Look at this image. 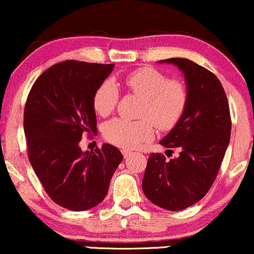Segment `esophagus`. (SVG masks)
Here are the masks:
<instances>
[{
	"label": "esophagus",
	"mask_w": 254,
	"mask_h": 254,
	"mask_svg": "<svg viewBox=\"0 0 254 254\" xmlns=\"http://www.w3.org/2000/svg\"><path fill=\"white\" fill-rule=\"evenodd\" d=\"M122 154H124L125 158H128V156H129V155H132V152H130V151H126V149H124V151H122Z\"/></svg>",
	"instance_id": "34e87169"
}]
</instances>
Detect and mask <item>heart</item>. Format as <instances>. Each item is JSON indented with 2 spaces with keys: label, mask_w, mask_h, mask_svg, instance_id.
<instances>
[{
  "label": "heart",
  "mask_w": 254,
  "mask_h": 254,
  "mask_svg": "<svg viewBox=\"0 0 254 254\" xmlns=\"http://www.w3.org/2000/svg\"><path fill=\"white\" fill-rule=\"evenodd\" d=\"M127 92L142 98L139 117L141 120L113 119L103 127V135L113 145L134 149L151 140L155 126L170 130L183 118L189 103V88L181 80L168 79L153 67H141L122 77ZM118 89L112 81H103L93 95V108L99 117L106 118L117 107Z\"/></svg>",
  "instance_id": "obj_1"
}]
</instances>
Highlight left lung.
Here are the masks:
<instances>
[{"label": "left lung", "instance_id": "1", "mask_svg": "<svg viewBox=\"0 0 254 254\" xmlns=\"http://www.w3.org/2000/svg\"><path fill=\"white\" fill-rule=\"evenodd\" d=\"M161 62L183 70L189 103L177 126L160 141L170 152L179 148V158L166 160L161 153H151L142 190L154 205L180 211L202 199L213 185L230 143L232 121L226 93L212 71L189 59Z\"/></svg>", "mask_w": 254, "mask_h": 254}]
</instances>
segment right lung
<instances>
[{"instance_id":"1","label":"right lung","mask_w":254,"mask_h":254,"mask_svg":"<svg viewBox=\"0 0 254 254\" xmlns=\"http://www.w3.org/2000/svg\"><path fill=\"white\" fill-rule=\"evenodd\" d=\"M114 64L67 60L37 77L24 106L28 158L49 198L70 211L95 207L107 195L124 159L103 143L82 152L83 135L96 134L93 95Z\"/></svg>"}]
</instances>
